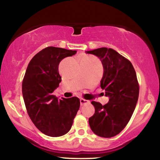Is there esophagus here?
Masks as SVG:
<instances>
[{"label":"esophagus","mask_w":160,"mask_h":160,"mask_svg":"<svg viewBox=\"0 0 160 160\" xmlns=\"http://www.w3.org/2000/svg\"><path fill=\"white\" fill-rule=\"evenodd\" d=\"M89 100L83 99V98H82V99H80V104H81V106H83V105L87 104V103H89Z\"/></svg>","instance_id":"34e87169"}]
</instances>
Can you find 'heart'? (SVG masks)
<instances>
[{
  "mask_svg": "<svg viewBox=\"0 0 160 160\" xmlns=\"http://www.w3.org/2000/svg\"><path fill=\"white\" fill-rule=\"evenodd\" d=\"M84 59H85V60H96V59L94 58V57H92V56H87Z\"/></svg>",
  "mask_w": 160,
  "mask_h": 160,
  "instance_id": "b5f03b06",
  "label": "heart"
}]
</instances>
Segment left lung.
Instances as JSON below:
<instances>
[{
	"instance_id": "8db88e82",
	"label": "left lung",
	"mask_w": 160,
	"mask_h": 160,
	"mask_svg": "<svg viewBox=\"0 0 160 160\" xmlns=\"http://www.w3.org/2000/svg\"><path fill=\"white\" fill-rule=\"evenodd\" d=\"M87 53L101 60L103 76L100 87L109 97L107 104L92 101L95 111L89 119L92 132L98 136L111 138L122 132L130 121L139 95V84L132 63L113 49L99 48Z\"/></svg>"
}]
</instances>
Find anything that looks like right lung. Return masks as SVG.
<instances>
[{
	"label": "right lung",
	"instance_id": "right-lung-1",
	"mask_svg": "<svg viewBox=\"0 0 160 160\" xmlns=\"http://www.w3.org/2000/svg\"><path fill=\"white\" fill-rule=\"evenodd\" d=\"M76 51L49 47L37 53L28 64L22 91L26 110L35 126L50 137H60L71 130L80 107L77 97L58 100L52 92L59 87V63Z\"/></svg>",
	"mask_w": 160,
	"mask_h": 160
}]
</instances>
